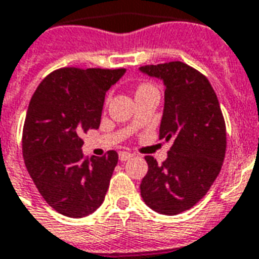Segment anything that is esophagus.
<instances>
[{
    "label": "esophagus",
    "mask_w": 259,
    "mask_h": 259,
    "mask_svg": "<svg viewBox=\"0 0 259 259\" xmlns=\"http://www.w3.org/2000/svg\"><path fill=\"white\" fill-rule=\"evenodd\" d=\"M133 153H130V152H120V155H118V157H120L121 162H126V160H130L131 157H133Z\"/></svg>",
    "instance_id": "obj_1"
}]
</instances>
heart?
<instances>
[{
    "mask_svg": "<svg viewBox=\"0 0 259 259\" xmlns=\"http://www.w3.org/2000/svg\"><path fill=\"white\" fill-rule=\"evenodd\" d=\"M149 88H153L152 85H149V83H144V85H141L138 88V91H144V89H149Z\"/></svg>",
    "mask_w": 259,
    "mask_h": 259,
    "instance_id": "b5f03b06",
    "label": "heart"
}]
</instances>
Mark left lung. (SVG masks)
Listing matches in <instances>:
<instances>
[{"instance_id":"left-lung-1","label":"left lung","mask_w":259,"mask_h":259,"mask_svg":"<svg viewBox=\"0 0 259 259\" xmlns=\"http://www.w3.org/2000/svg\"><path fill=\"white\" fill-rule=\"evenodd\" d=\"M163 80L164 109L159 138L171 141L167 159L146 156L141 183L144 202L157 213L174 216L205 197L221 173L226 153V125L206 76L181 61L139 68Z\"/></svg>"}]
</instances>
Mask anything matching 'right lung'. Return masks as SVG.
Masks as SVG:
<instances>
[{
  "label": "right lung",
  "instance_id": "obj_1",
  "mask_svg": "<svg viewBox=\"0 0 259 259\" xmlns=\"http://www.w3.org/2000/svg\"><path fill=\"white\" fill-rule=\"evenodd\" d=\"M125 69L61 68L47 75L27 107L22 149L33 183L46 202L68 218H85L104 201L118 162L82 153L80 134L100 125L104 96Z\"/></svg>",
  "mask_w": 259,
  "mask_h": 259
}]
</instances>
